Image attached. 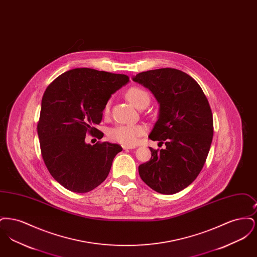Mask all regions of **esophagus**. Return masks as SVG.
<instances>
[{"mask_svg": "<svg viewBox=\"0 0 257 257\" xmlns=\"http://www.w3.org/2000/svg\"><path fill=\"white\" fill-rule=\"evenodd\" d=\"M123 149L124 150H127V149H134L136 147H131V146H122Z\"/></svg>", "mask_w": 257, "mask_h": 257, "instance_id": "1", "label": "esophagus"}]
</instances>
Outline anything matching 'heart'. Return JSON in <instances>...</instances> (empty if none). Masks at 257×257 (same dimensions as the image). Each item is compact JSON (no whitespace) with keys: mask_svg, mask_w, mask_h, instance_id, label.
Returning a JSON list of instances; mask_svg holds the SVG:
<instances>
[{"mask_svg":"<svg viewBox=\"0 0 257 257\" xmlns=\"http://www.w3.org/2000/svg\"><path fill=\"white\" fill-rule=\"evenodd\" d=\"M127 99L138 109L146 108L149 104L150 97L147 90L141 86H131L126 91ZM110 102L108 101L104 107V113L110 112ZM147 128L140 124H117L108 131V138L110 141L118 143L122 146L133 147L139 142V139L146 134Z\"/></svg>","mask_w":257,"mask_h":257,"instance_id":"heart-1","label":"heart"}]
</instances>
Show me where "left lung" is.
I'll use <instances>...</instances> for the list:
<instances>
[{
	"instance_id": "left-lung-1",
	"label": "left lung",
	"mask_w": 257,
	"mask_h": 257,
	"mask_svg": "<svg viewBox=\"0 0 257 257\" xmlns=\"http://www.w3.org/2000/svg\"><path fill=\"white\" fill-rule=\"evenodd\" d=\"M133 80L159 102V117L149 138L166 146L150 147L151 158L139 166L140 176L160 194L178 193L195 181L210 150L214 127L207 97L190 75L174 68L148 70Z\"/></svg>"
}]
</instances>
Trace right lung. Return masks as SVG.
Returning a JSON list of instances; mask_svg holds the SVG:
<instances>
[{
  "instance_id": "1",
  "label": "right lung",
  "mask_w": 257,
  "mask_h": 257,
  "mask_svg": "<svg viewBox=\"0 0 257 257\" xmlns=\"http://www.w3.org/2000/svg\"><path fill=\"white\" fill-rule=\"evenodd\" d=\"M129 82L124 74L76 68L47 86L37 122L41 156L51 175L65 189L87 193L102 183L112 160L122 150L116 144L86 145V135L102 139L95 128L110 95Z\"/></svg>"
}]
</instances>
